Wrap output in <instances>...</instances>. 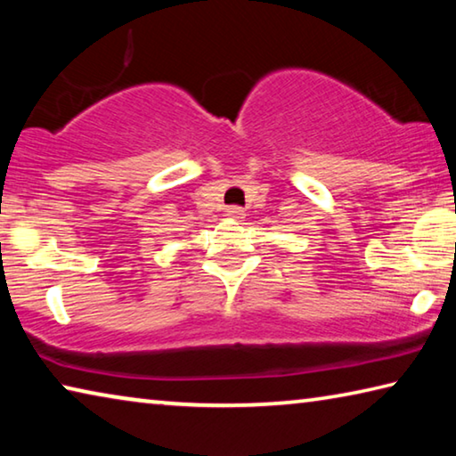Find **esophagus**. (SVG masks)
Segmentation results:
<instances>
[{
	"label": "esophagus",
	"mask_w": 456,
	"mask_h": 456,
	"mask_svg": "<svg viewBox=\"0 0 456 456\" xmlns=\"http://www.w3.org/2000/svg\"><path fill=\"white\" fill-rule=\"evenodd\" d=\"M227 215H229L231 219H243L245 217V211L241 209V207H229Z\"/></svg>",
	"instance_id": "34e87169"
}]
</instances>
